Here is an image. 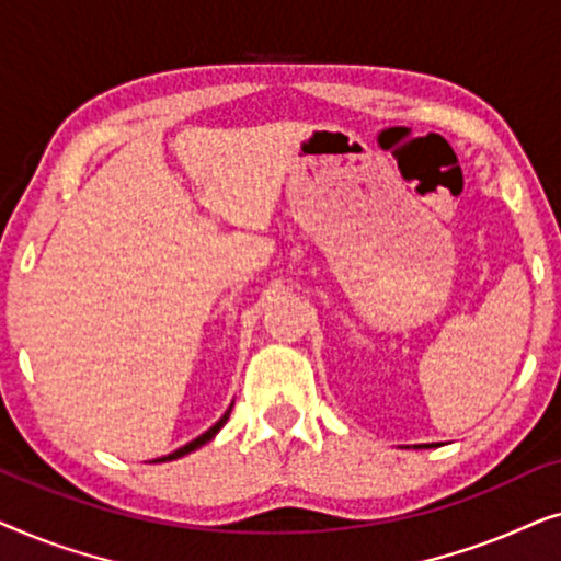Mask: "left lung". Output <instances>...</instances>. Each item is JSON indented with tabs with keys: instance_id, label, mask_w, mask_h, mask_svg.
<instances>
[{
	"instance_id": "obj_1",
	"label": "left lung",
	"mask_w": 561,
	"mask_h": 561,
	"mask_svg": "<svg viewBox=\"0 0 561 561\" xmlns=\"http://www.w3.org/2000/svg\"><path fill=\"white\" fill-rule=\"evenodd\" d=\"M419 447H434V444H419Z\"/></svg>"
}]
</instances>
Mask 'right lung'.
Here are the masks:
<instances>
[{
	"instance_id": "add662e5",
	"label": "right lung",
	"mask_w": 561,
	"mask_h": 561,
	"mask_svg": "<svg viewBox=\"0 0 561 561\" xmlns=\"http://www.w3.org/2000/svg\"><path fill=\"white\" fill-rule=\"evenodd\" d=\"M229 413H232V405H229V409L225 411V416H221V419L217 421V424H214V426L209 428V432H204L202 436H196V439H194V442L183 444V447H181V449H175V451H171V455H168V457H160V459H156V462H171V459H179V457H183V455H188V451H194V449H198V447H204V444H209V442L214 439V436H217V434H219V428L227 424Z\"/></svg>"
}]
</instances>
